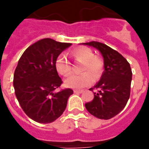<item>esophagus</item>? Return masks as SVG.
<instances>
[{
  "label": "esophagus",
  "instance_id": "1",
  "mask_svg": "<svg viewBox=\"0 0 149 149\" xmlns=\"http://www.w3.org/2000/svg\"><path fill=\"white\" fill-rule=\"evenodd\" d=\"M73 91L76 94H81V93H83V91H79V90H74Z\"/></svg>",
  "mask_w": 149,
  "mask_h": 149
}]
</instances>
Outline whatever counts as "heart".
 I'll return each instance as SVG.
<instances>
[{"instance_id":"1","label":"heart","mask_w":149,"mask_h":149,"mask_svg":"<svg viewBox=\"0 0 149 149\" xmlns=\"http://www.w3.org/2000/svg\"><path fill=\"white\" fill-rule=\"evenodd\" d=\"M70 56L77 62L82 63L80 74H71L64 80L65 85L70 88L80 89L91 84L95 79H99L103 72V62L99 57L95 56L91 49L86 47L75 48L70 52ZM55 69L62 76H67L71 72V64L64 55H60L55 61Z\"/></svg>"}]
</instances>
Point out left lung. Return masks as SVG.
Instances as JSON below:
<instances>
[{
	"instance_id": "8db88e82",
	"label": "left lung",
	"mask_w": 149,
	"mask_h": 149,
	"mask_svg": "<svg viewBox=\"0 0 149 149\" xmlns=\"http://www.w3.org/2000/svg\"><path fill=\"white\" fill-rule=\"evenodd\" d=\"M83 44L95 47L104 58L101 79L93 89L94 99L85 104L88 112L95 117L109 120L119 114L127 105L130 95L132 71L129 62L122 54L106 44L91 41Z\"/></svg>"
}]
</instances>
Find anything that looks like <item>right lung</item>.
Masks as SVG:
<instances>
[{
    "label": "right lung",
    "instance_id": "obj_1",
    "mask_svg": "<svg viewBox=\"0 0 149 149\" xmlns=\"http://www.w3.org/2000/svg\"><path fill=\"white\" fill-rule=\"evenodd\" d=\"M71 44L44 38L30 45L19 58L13 79L15 94L25 113L36 122L56 120L73 94L70 88L54 92L62 84L55 61Z\"/></svg>",
    "mask_w": 149,
    "mask_h": 149
}]
</instances>
